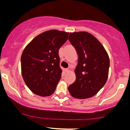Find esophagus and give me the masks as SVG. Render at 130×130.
Instances as JSON below:
<instances>
[{"label":"esophagus","mask_w":130,"mask_h":130,"mask_svg":"<svg viewBox=\"0 0 130 130\" xmlns=\"http://www.w3.org/2000/svg\"><path fill=\"white\" fill-rule=\"evenodd\" d=\"M70 70H71V68H70V67L68 68V69H65V72H70Z\"/></svg>","instance_id":"34e87169"}]
</instances>
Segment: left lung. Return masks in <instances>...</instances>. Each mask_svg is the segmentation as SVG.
<instances>
[{
	"label": "left lung",
	"instance_id": "8db88e82",
	"mask_svg": "<svg viewBox=\"0 0 130 130\" xmlns=\"http://www.w3.org/2000/svg\"><path fill=\"white\" fill-rule=\"evenodd\" d=\"M69 40L78 59L75 70L76 80L69 87L73 97L91 98L105 85L108 76L110 59L102 43L87 32L70 33Z\"/></svg>",
	"mask_w": 130,
	"mask_h": 130
}]
</instances>
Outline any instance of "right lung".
Instances as JSON below:
<instances>
[{
    "label": "right lung",
    "mask_w": 130,
    "mask_h": 130,
    "mask_svg": "<svg viewBox=\"0 0 130 130\" xmlns=\"http://www.w3.org/2000/svg\"><path fill=\"white\" fill-rule=\"evenodd\" d=\"M69 33L50 30L37 35L26 46L21 56V70L25 84L41 96L52 95L61 78L58 50Z\"/></svg>",
    "instance_id": "1"
}]
</instances>
